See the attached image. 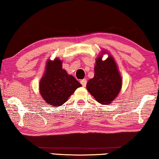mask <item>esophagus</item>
<instances>
[{
	"mask_svg": "<svg viewBox=\"0 0 159 159\" xmlns=\"http://www.w3.org/2000/svg\"><path fill=\"white\" fill-rule=\"evenodd\" d=\"M80 84H82V86L84 87H86V84H87V80L86 79H83L80 80Z\"/></svg>",
	"mask_w": 159,
	"mask_h": 159,
	"instance_id": "obj_1",
	"label": "esophagus"
}]
</instances>
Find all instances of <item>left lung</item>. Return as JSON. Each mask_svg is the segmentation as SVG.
Returning a JSON list of instances; mask_svg holds the SVG:
<instances>
[{"mask_svg":"<svg viewBox=\"0 0 159 159\" xmlns=\"http://www.w3.org/2000/svg\"><path fill=\"white\" fill-rule=\"evenodd\" d=\"M106 53L109 57L102 60V56ZM94 73V77L87 83L86 89L98 103L108 105L119 93L122 79L114 58L106 51L97 57Z\"/></svg>","mask_w":159,"mask_h":159,"instance_id":"left-lung-1","label":"left lung"}]
</instances>
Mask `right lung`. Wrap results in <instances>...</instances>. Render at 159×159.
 <instances>
[{
	"label": "right lung",
	"mask_w": 159,
	"mask_h": 159,
	"mask_svg": "<svg viewBox=\"0 0 159 159\" xmlns=\"http://www.w3.org/2000/svg\"><path fill=\"white\" fill-rule=\"evenodd\" d=\"M62 61L48 59L39 83V91L48 105L56 107L63 105L78 88L82 85L62 68Z\"/></svg>",
	"instance_id": "obj_1"
}]
</instances>
